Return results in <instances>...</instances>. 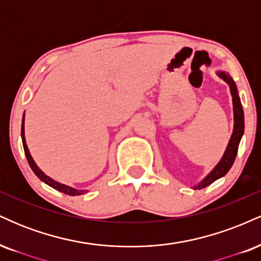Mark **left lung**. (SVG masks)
Listing matches in <instances>:
<instances>
[{"label": "left lung", "mask_w": 261, "mask_h": 261, "mask_svg": "<svg viewBox=\"0 0 261 261\" xmlns=\"http://www.w3.org/2000/svg\"><path fill=\"white\" fill-rule=\"evenodd\" d=\"M217 76L220 77V79H222L224 82L229 86L230 94H232V100H233L234 126H233V133H232V136H230L228 146H227L226 151H224V154L222 155V158H221V161L218 162L217 166L215 167V168L199 182V184L194 187V189L206 188L207 185L212 184L215 180L222 178L223 175H226L227 173H228L230 167L233 166V162L236 160L239 142H241L242 136H243L244 134V113H243V108H242L241 99H239L238 91H237V86L234 81H233V79L228 73L224 72V71H218Z\"/></svg>", "instance_id": "obj_1"}]
</instances>
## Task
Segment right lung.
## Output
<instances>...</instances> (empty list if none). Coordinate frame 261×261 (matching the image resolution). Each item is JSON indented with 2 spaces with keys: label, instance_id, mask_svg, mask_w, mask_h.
I'll return each instance as SVG.
<instances>
[{
  "label": "right lung",
  "instance_id": "1",
  "mask_svg": "<svg viewBox=\"0 0 261 261\" xmlns=\"http://www.w3.org/2000/svg\"><path fill=\"white\" fill-rule=\"evenodd\" d=\"M22 141H23V147H24V153H25L27 160H28L29 166H31V168L33 169V172L35 173V175H37L41 181H44L45 184H47V185H49V187H51L54 189H56V190L61 191V193L67 194V195H71V196L82 195V194L87 193V190H77V189L68 187V185H65V184H61V182L55 181V180H54V179L50 178V176H47L43 172V170L39 168V167L37 166V163H35L34 160H33V157L31 155V152H29L28 146H27V142H25V136H24V115H23V120H22Z\"/></svg>",
  "mask_w": 261,
  "mask_h": 261
}]
</instances>
